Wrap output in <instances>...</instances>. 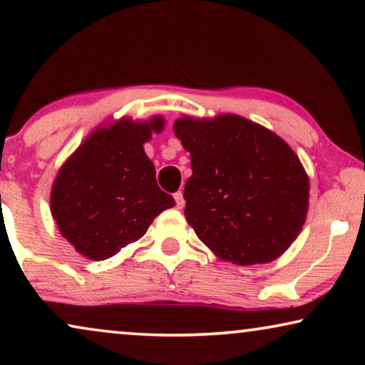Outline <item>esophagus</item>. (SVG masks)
Returning <instances> with one entry per match:
<instances>
[{
	"instance_id": "esophagus-1",
	"label": "esophagus",
	"mask_w": 365,
	"mask_h": 365,
	"mask_svg": "<svg viewBox=\"0 0 365 365\" xmlns=\"http://www.w3.org/2000/svg\"><path fill=\"white\" fill-rule=\"evenodd\" d=\"M174 199H176V206H178V209H182V207H184V204H186V201H184L182 192H181V191H178L176 194H174Z\"/></svg>"
}]
</instances>
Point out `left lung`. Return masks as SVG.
Masks as SVG:
<instances>
[{"label":"left lung","mask_w":365,"mask_h":365,"mask_svg":"<svg viewBox=\"0 0 365 365\" xmlns=\"http://www.w3.org/2000/svg\"><path fill=\"white\" fill-rule=\"evenodd\" d=\"M174 133L191 154L186 221L222 261L271 262L306 222L309 178L291 146L237 114L182 116Z\"/></svg>","instance_id":"left-lung-1"}]
</instances>
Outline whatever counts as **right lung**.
I'll return each mask as SVG.
<instances>
[{
	"label": "right lung",
	"mask_w": 365,
	"mask_h": 365,
	"mask_svg": "<svg viewBox=\"0 0 365 365\" xmlns=\"http://www.w3.org/2000/svg\"><path fill=\"white\" fill-rule=\"evenodd\" d=\"M164 124L163 116L101 124L59 168L49 197L51 216L81 256L113 257L176 204L159 189L156 169L144 153V143Z\"/></svg>",
	"instance_id": "right-lung-1"
}]
</instances>
